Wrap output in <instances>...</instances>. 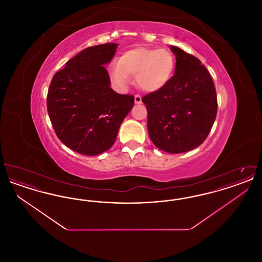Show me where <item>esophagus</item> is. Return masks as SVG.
<instances>
[{"label":"esophagus","instance_id":"esophagus-1","mask_svg":"<svg viewBox=\"0 0 262 262\" xmlns=\"http://www.w3.org/2000/svg\"><path fill=\"white\" fill-rule=\"evenodd\" d=\"M135 102H136V104H140V103L142 102V101H141V96L137 94V95L135 96Z\"/></svg>","mask_w":262,"mask_h":262}]
</instances>
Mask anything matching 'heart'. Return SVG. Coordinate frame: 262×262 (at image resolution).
Wrapping results in <instances>:
<instances>
[{
    "label": "heart",
    "instance_id": "1",
    "mask_svg": "<svg viewBox=\"0 0 262 262\" xmlns=\"http://www.w3.org/2000/svg\"><path fill=\"white\" fill-rule=\"evenodd\" d=\"M176 59L167 49L139 47L126 51L119 61L113 62L108 74L113 83L125 88L136 76L137 86L147 92H155L165 88L174 75Z\"/></svg>",
    "mask_w": 262,
    "mask_h": 262
}]
</instances>
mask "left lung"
I'll list each match as a JSON object with an SVG mask.
<instances>
[{"instance_id": "8db88e82", "label": "left lung", "mask_w": 262, "mask_h": 262, "mask_svg": "<svg viewBox=\"0 0 262 262\" xmlns=\"http://www.w3.org/2000/svg\"><path fill=\"white\" fill-rule=\"evenodd\" d=\"M176 69L162 89L142 97L147 128L156 147L168 153L193 149L208 137L217 115V94L200 60L176 46Z\"/></svg>"}]
</instances>
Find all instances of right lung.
<instances>
[{
    "label": "right lung",
    "mask_w": 262,
    "mask_h": 262,
    "mask_svg": "<svg viewBox=\"0 0 262 262\" xmlns=\"http://www.w3.org/2000/svg\"><path fill=\"white\" fill-rule=\"evenodd\" d=\"M118 44L88 47L56 73L47 95V110L55 133L77 153L93 156L111 148L134 95L110 88L105 66L112 61Z\"/></svg>",
    "instance_id": "obj_1"
}]
</instances>
